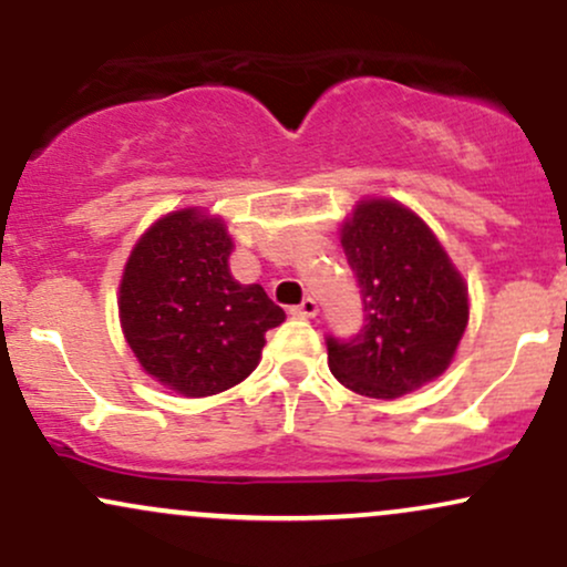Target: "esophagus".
Wrapping results in <instances>:
<instances>
[{
    "mask_svg": "<svg viewBox=\"0 0 567 567\" xmlns=\"http://www.w3.org/2000/svg\"><path fill=\"white\" fill-rule=\"evenodd\" d=\"M290 315L298 317V320H309V317L317 315V301H315V298H303L301 303L292 306Z\"/></svg>",
    "mask_w": 567,
    "mask_h": 567,
    "instance_id": "1",
    "label": "esophagus"
}]
</instances>
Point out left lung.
Returning <instances> with one entry per match:
<instances>
[{"instance_id":"left-lung-1","label":"left lung","mask_w":567,"mask_h":567,"mask_svg":"<svg viewBox=\"0 0 567 567\" xmlns=\"http://www.w3.org/2000/svg\"><path fill=\"white\" fill-rule=\"evenodd\" d=\"M341 245L365 322L351 338H324L330 373L375 400L437 379L464 336L470 301L429 226L396 202L368 199L343 224Z\"/></svg>"}]
</instances>
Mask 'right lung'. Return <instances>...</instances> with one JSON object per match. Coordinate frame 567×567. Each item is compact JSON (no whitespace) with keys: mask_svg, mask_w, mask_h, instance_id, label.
Wrapping results in <instances>:
<instances>
[{"mask_svg":"<svg viewBox=\"0 0 567 567\" xmlns=\"http://www.w3.org/2000/svg\"><path fill=\"white\" fill-rule=\"evenodd\" d=\"M231 239L218 218L178 210L130 252L120 320L141 368L186 396H210L245 381L261 360L266 330L285 311L261 285L229 271Z\"/></svg>","mask_w":567,"mask_h":567,"instance_id":"add662e5","label":"right lung"}]
</instances>
